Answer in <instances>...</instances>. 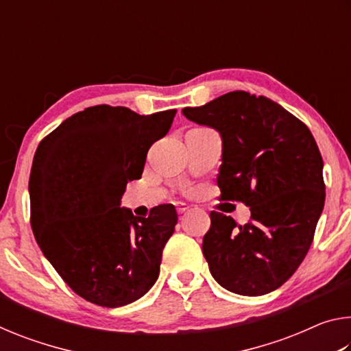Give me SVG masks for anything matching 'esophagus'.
<instances>
[{
  "label": "esophagus",
  "instance_id": "34e87169",
  "mask_svg": "<svg viewBox=\"0 0 351 351\" xmlns=\"http://www.w3.org/2000/svg\"><path fill=\"white\" fill-rule=\"evenodd\" d=\"M176 210H178V213H184V212L189 210V206L186 203H178L176 204Z\"/></svg>",
  "mask_w": 351,
  "mask_h": 351
}]
</instances>
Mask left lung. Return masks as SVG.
I'll return each mask as SVG.
<instances>
[{"instance_id":"obj_1","label":"left lung","mask_w":351,"mask_h":351,"mask_svg":"<svg viewBox=\"0 0 351 351\" xmlns=\"http://www.w3.org/2000/svg\"><path fill=\"white\" fill-rule=\"evenodd\" d=\"M182 114L221 138V199L251 207L243 226L210 213L203 254L212 277L240 295L280 288L304 261L324 210V161L311 132L283 106L246 91Z\"/></svg>"}]
</instances>
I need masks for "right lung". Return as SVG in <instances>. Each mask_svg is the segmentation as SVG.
Wrapping results in <instances>:
<instances>
[{"instance_id":"obj_1","label":"right lung","mask_w":351,"mask_h":351,"mask_svg":"<svg viewBox=\"0 0 351 351\" xmlns=\"http://www.w3.org/2000/svg\"><path fill=\"white\" fill-rule=\"evenodd\" d=\"M175 114L90 106L63 121L35 152L29 178L35 240L68 287L91 304L128 305L158 280L178 223L175 206H156L142 218L121 199Z\"/></svg>"}]
</instances>
